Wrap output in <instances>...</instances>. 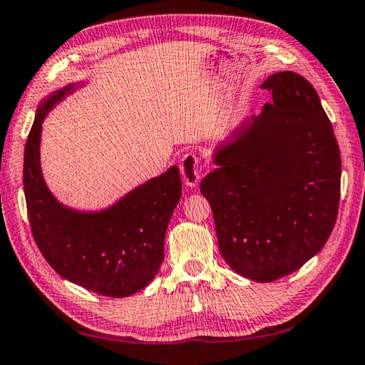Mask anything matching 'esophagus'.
I'll use <instances>...</instances> for the list:
<instances>
[{
    "mask_svg": "<svg viewBox=\"0 0 365 365\" xmlns=\"http://www.w3.org/2000/svg\"><path fill=\"white\" fill-rule=\"evenodd\" d=\"M180 172H182V178L187 187L195 188L198 182L201 180V165L200 160L195 154H185L182 160H180Z\"/></svg>",
    "mask_w": 365,
    "mask_h": 365,
    "instance_id": "1",
    "label": "esophagus"
}]
</instances>
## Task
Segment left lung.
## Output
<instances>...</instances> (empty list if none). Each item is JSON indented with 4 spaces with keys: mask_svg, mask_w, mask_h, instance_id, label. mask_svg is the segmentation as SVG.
Masks as SVG:
<instances>
[{
    "mask_svg": "<svg viewBox=\"0 0 365 365\" xmlns=\"http://www.w3.org/2000/svg\"><path fill=\"white\" fill-rule=\"evenodd\" d=\"M262 113L212 154L201 180L221 255L237 274L271 282L327 244L339 205L341 155L320 97L307 79L274 73Z\"/></svg>",
    "mask_w": 365,
    "mask_h": 365,
    "instance_id": "obj_1",
    "label": "left lung"
}]
</instances>
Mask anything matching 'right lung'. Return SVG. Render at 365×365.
<instances>
[{
  "label": "right lung",
  "instance_id": "add662e5",
  "mask_svg": "<svg viewBox=\"0 0 365 365\" xmlns=\"http://www.w3.org/2000/svg\"><path fill=\"white\" fill-rule=\"evenodd\" d=\"M68 84L40 102L24 151V193L38 250L58 274L107 297H128L151 282L164 259V239L182 196L177 165L101 211L58 201L40 167L42 123L55 103L79 89Z\"/></svg>",
  "mask_w": 365,
  "mask_h": 365
}]
</instances>
